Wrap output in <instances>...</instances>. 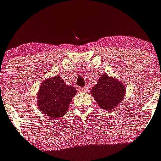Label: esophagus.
Here are the masks:
<instances>
[{
	"label": "esophagus",
	"instance_id": "obj_1",
	"mask_svg": "<svg viewBox=\"0 0 161 161\" xmlns=\"http://www.w3.org/2000/svg\"><path fill=\"white\" fill-rule=\"evenodd\" d=\"M88 90H89V89H88L87 87H80V88H78V91H79V92H80V93H85V92H87Z\"/></svg>",
	"mask_w": 161,
	"mask_h": 161
}]
</instances>
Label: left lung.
I'll return each instance as SVG.
<instances>
[{
	"mask_svg": "<svg viewBox=\"0 0 161 161\" xmlns=\"http://www.w3.org/2000/svg\"><path fill=\"white\" fill-rule=\"evenodd\" d=\"M91 94L101 109L110 111L123 101L126 87L123 81L102 73L97 84L91 89Z\"/></svg>",
	"mask_w": 161,
	"mask_h": 161,
	"instance_id": "8db88e82",
	"label": "left lung"
}]
</instances>
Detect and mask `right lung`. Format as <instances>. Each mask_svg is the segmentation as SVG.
<instances>
[{
	"instance_id": "right-lung-1",
	"label": "right lung",
	"mask_w": 161,
	"mask_h": 161,
	"mask_svg": "<svg viewBox=\"0 0 161 161\" xmlns=\"http://www.w3.org/2000/svg\"><path fill=\"white\" fill-rule=\"evenodd\" d=\"M76 89L67 85L59 75L45 80L37 94L38 109L52 119H60L68 111Z\"/></svg>"
}]
</instances>
